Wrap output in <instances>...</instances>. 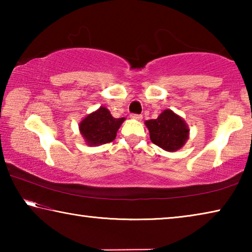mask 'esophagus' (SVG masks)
Segmentation results:
<instances>
[{"mask_svg":"<svg viewBox=\"0 0 252 252\" xmlns=\"http://www.w3.org/2000/svg\"><path fill=\"white\" fill-rule=\"evenodd\" d=\"M131 118L133 119V120H138V121L142 120V116H141V114H135V113H132V114H131Z\"/></svg>","mask_w":252,"mask_h":252,"instance_id":"1","label":"esophagus"}]
</instances>
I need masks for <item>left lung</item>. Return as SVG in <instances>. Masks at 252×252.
Segmentation results:
<instances>
[{"mask_svg":"<svg viewBox=\"0 0 252 252\" xmlns=\"http://www.w3.org/2000/svg\"><path fill=\"white\" fill-rule=\"evenodd\" d=\"M152 143L165 151H177L186 143L189 129L182 119L171 110H164L158 119L146 121Z\"/></svg>","mask_w":252,"mask_h":252,"instance_id":"left-lung-1","label":"left lung"}]
</instances>
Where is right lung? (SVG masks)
I'll return each mask as SVG.
<instances>
[{
  "mask_svg": "<svg viewBox=\"0 0 252 252\" xmlns=\"http://www.w3.org/2000/svg\"><path fill=\"white\" fill-rule=\"evenodd\" d=\"M125 118L116 119L110 111L101 106L95 112L89 114L80 123V132L89 146H99L112 142Z\"/></svg>",
  "mask_w": 252,
  "mask_h": 252,
  "instance_id": "add662e5",
  "label": "right lung"
}]
</instances>
